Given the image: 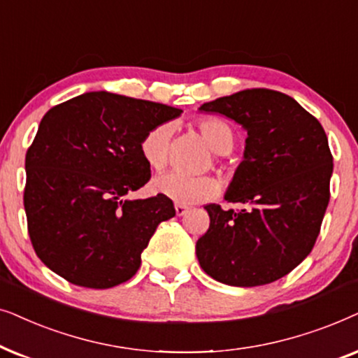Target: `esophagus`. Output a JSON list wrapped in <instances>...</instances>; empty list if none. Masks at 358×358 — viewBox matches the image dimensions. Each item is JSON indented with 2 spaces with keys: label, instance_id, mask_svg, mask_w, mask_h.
Instances as JSON below:
<instances>
[{
  "label": "esophagus",
  "instance_id": "34e87169",
  "mask_svg": "<svg viewBox=\"0 0 358 358\" xmlns=\"http://www.w3.org/2000/svg\"><path fill=\"white\" fill-rule=\"evenodd\" d=\"M175 213L176 216H183V214L188 213V208L185 204H175Z\"/></svg>",
  "mask_w": 358,
  "mask_h": 358
}]
</instances>
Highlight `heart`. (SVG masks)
Returning a JSON list of instances; mask_svg holds the SVG:
<instances>
[{
  "instance_id": "b5f03b06",
  "label": "heart",
  "mask_w": 358,
  "mask_h": 358,
  "mask_svg": "<svg viewBox=\"0 0 358 358\" xmlns=\"http://www.w3.org/2000/svg\"><path fill=\"white\" fill-rule=\"evenodd\" d=\"M198 129L216 154H229L234 147V132L221 119L204 117L198 122ZM171 136V124H159L142 137L141 154L150 169L164 170L169 165ZM154 189L176 204H194L217 196L221 183L214 176H189L180 171H170L155 178Z\"/></svg>"
}]
</instances>
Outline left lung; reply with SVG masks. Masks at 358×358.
I'll return each instance as SVG.
<instances>
[{
    "instance_id": "1",
    "label": "left lung",
    "mask_w": 358,
    "mask_h": 358,
    "mask_svg": "<svg viewBox=\"0 0 358 358\" xmlns=\"http://www.w3.org/2000/svg\"><path fill=\"white\" fill-rule=\"evenodd\" d=\"M247 131L244 160L224 199L204 206L209 229L196 242L201 268L224 285L260 287L288 275L313 250L326 213L332 154L313 114L288 94L252 88L204 103Z\"/></svg>"
}]
</instances>
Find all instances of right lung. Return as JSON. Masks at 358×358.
<instances>
[{"mask_svg":"<svg viewBox=\"0 0 358 358\" xmlns=\"http://www.w3.org/2000/svg\"><path fill=\"white\" fill-rule=\"evenodd\" d=\"M182 109L108 92L57 104L26 154L24 209L36 254L66 282L113 288L136 275L141 254L173 201L126 199L150 180L141 142Z\"/></svg>","mask_w":358,"mask_h":358,"instance_id":"obj_1","label":"right lung"}]
</instances>
